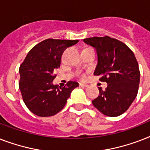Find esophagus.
Returning <instances> with one entry per match:
<instances>
[{"label": "esophagus", "mask_w": 150, "mask_h": 150, "mask_svg": "<svg viewBox=\"0 0 150 150\" xmlns=\"http://www.w3.org/2000/svg\"><path fill=\"white\" fill-rule=\"evenodd\" d=\"M79 86H81V87H83V88L88 86V85L85 84V83H82V82H80L79 84Z\"/></svg>", "instance_id": "34e87169"}]
</instances>
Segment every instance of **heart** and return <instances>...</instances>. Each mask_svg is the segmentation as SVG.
<instances>
[{"label": "heart", "mask_w": 150, "mask_h": 150, "mask_svg": "<svg viewBox=\"0 0 150 150\" xmlns=\"http://www.w3.org/2000/svg\"><path fill=\"white\" fill-rule=\"evenodd\" d=\"M77 76L79 78H80V79H85V78H86V75H85V73L81 72V71H79V72H77Z\"/></svg>", "instance_id": "b5f03b06"}]
</instances>
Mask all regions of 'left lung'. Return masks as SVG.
<instances>
[{
  "label": "left lung",
  "mask_w": 150,
  "mask_h": 150,
  "mask_svg": "<svg viewBox=\"0 0 150 150\" xmlns=\"http://www.w3.org/2000/svg\"><path fill=\"white\" fill-rule=\"evenodd\" d=\"M83 41L97 52L94 75L107 83L104 91L99 87L100 94L92 103L106 116H119L129 108L139 90L140 71L135 54L126 44L110 36H95Z\"/></svg>",
  "instance_id": "1"
}]
</instances>
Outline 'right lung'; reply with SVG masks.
Listing matches in <instances>:
<instances>
[{
    "label": "right lung",
    "mask_w": 150,
    "mask_h": 150,
    "mask_svg": "<svg viewBox=\"0 0 150 150\" xmlns=\"http://www.w3.org/2000/svg\"><path fill=\"white\" fill-rule=\"evenodd\" d=\"M79 42L47 39L29 50L19 67L18 86L28 109L39 117H50L63 109L79 83L68 81L65 86L53 85L54 71L60 68L64 50Z\"/></svg>",
    "instance_id": "add662e5"
}]
</instances>
